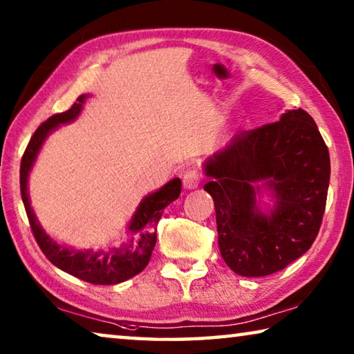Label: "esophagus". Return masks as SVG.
<instances>
[{"label":"esophagus","instance_id":"1","mask_svg":"<svg viewBox=\"0 0 354 354\" xmlns=\"http://www.w3.org/2000/svg\"><path fill=\"white\" fill-rule=\"evenodd\" d=\"M201 171L198 169H190L184 173L183 185L185 189H195L201 183Z\"/></svg>","mask_w":354,"mask_h":354}]
</instances>
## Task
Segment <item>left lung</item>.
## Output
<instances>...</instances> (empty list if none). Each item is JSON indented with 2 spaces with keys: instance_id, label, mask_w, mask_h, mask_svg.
Here are the masks:
<instances>
[{
  "instance_id": "obj_1",
  "label": "left lung",
  "mask_w": 354,
  "mask_h": 354,
  "mask_svg": "<svg viewBox=\"0 0 354 354\" xmlns=\"http://www.w3.org/2000/svg\"><path fill=\"white\" fill-rule=\"evenodd\" d=\"M218 247L242 277L279 272L313 247L326 207L329 151L314 118L303 109L278 122L241 131L206 162ZM266 178L277 196L270 216L255 207V186Z\"/></svg>"
}]
</instances>
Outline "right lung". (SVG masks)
Returning a JSON list of instances; mask_svg holds the SVG:
<instances>
[{"instance_id":"1","label":"right lung","mask_w":354,"mask_h":354,"mask_svg":"<svg viewBox=\"0 0 354 354\" xmlns=\"http://www.w3.org/2000/svg\"><path fill=\"white\" fill-rule=\"evenodd\" d=\"M87 95L77 97L73 106L68 111L55 113L50 118L40 124L32 134L25 154L21 158L20 165V192L21 200L26 209V215L31 225V231L34 234L35 242L41 250V253L46 256V259L61 270L68 274L80 278L91 284H118L129 278L139 274L143 268L148 266L149 257H151L153 248L156 245V226H158L160 217H162L164 209L175 201L181 194V179L175 178L169 184H165L162 189L154 192V194L145 196V200L137 207L133 220H131L128 230L136 236L128 247L122 250H115L113 253H104V251H75L70 248L61 247L53 239L45 234L41 230L37 218L29 205L28 198V175L31 171L37 153L41 143L46 139V136L55 129L57 124L68 123L75 120L82 109L84 100Z\"/></svg>"}]
</instances>
